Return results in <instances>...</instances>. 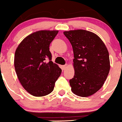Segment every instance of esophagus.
<instances>
[{"label": "esophagus", "mask_w": 122, "mask_h": 122, "mask_svg": "<svg viewBox=\"0 0 122 122\" xmlns=\"http://www.w3.org/2000/svg\"><path fill=\"white\" fill-rule=\"evenodd\" d=\"M67 67V64H66V65H64V66H61V68H62V70H64Z\"/></svg>", "instance_id": "1"}]
</instances>
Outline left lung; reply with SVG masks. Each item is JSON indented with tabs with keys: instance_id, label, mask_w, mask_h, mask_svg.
Returning <instances> with one entry per match:
<instances>
[{
	"instance_id": "left-lung-1",
	"label": "left lung",
	"mask_w": 122,
	"mask_h": 122,
	"mask_svg": "<svg viewBox=\"0 0 122 122\" xmlns=\"http://www.w3.org/2000/svg\"><path fill=\"white\" fill-rule=\"evenodd\" d=\"M72 45L75 73L70 80L71 91L88 97L104 84L110 71L109 54L102 39L95 34L83 29L64 32Z\"/></svg>"
}]
</instances>
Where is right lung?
I'll use <instances>...</instances> for the list:
<instances>
[{"label": "right lung", "mask_w": 122, "mask_h": 122, "mask_svg": "<svg viewBox=\"0 0 122 122\" xmlns=\"http://www.w3.org/2000/svg\"><path fill=\"white\" fill-rule=\"evenodd\" d=\"M58 32L40 30L33 33L23 39L15 51L14 64L18 79L23 88L34 96L51 93L61 74V69L52 61L50 51V44Z\"/></svg>", "instance_id": "1"}]
</instances>
